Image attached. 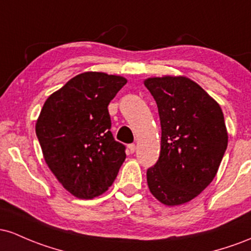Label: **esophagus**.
Masks as SVG:
<instances>
[{"label":"esophagus","instance_id":"obj_1","mask_svg":"<svg viewBox=\"0 0 251 251\" xmlns=\"http://www.w3.org/2000/svg\"><path fill=\"white\" fill-rule=\"evenodd\" d=\"M135 151H136V146H135V145H129L128 146V151H129V153L133 154Z\"/></svg>","mask_w":251,"mask_h":251}]
</instances>
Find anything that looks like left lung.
<instances>
[{
    "label": "left lung",
    "mask_w": 251,
    "mask_h": 251,
    "mask_svg": "<svg viewBox=\"0 0 251 251\" xmlns=\"http://www.w3.org/2000/svg\"><path fill=\"white\" fill-rule=\"evenodd\" d=\"M157 104L161 151L147 171L154 197L167 206L191 201L211 184L227 147V130L219 104L185 75L145 79Z\"/></svg>",
    "instance_id": "8db88e82"
}]
</instances>
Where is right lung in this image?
I'll use <instances>...</instances> for the list:
<instances>
[{"instance_id":"add662e5","label":"right lung","mask_w":251,"mask_h":251,"mask_svg":"<svg viewBox=\"0 0 251 251\" xmlns=\"http://www.w3.org/2000/svg\"><path fill=\"white\" fill-rule=\"evenodd\" d=\"M126 83L122 75L80 73L47 98L36 120L45 161L75 198L108 191L125 161V146L110 133L108 105Z\"/></svg>"}]
</instances>
